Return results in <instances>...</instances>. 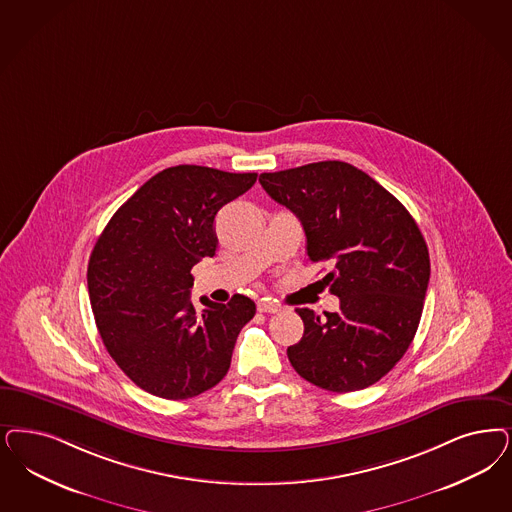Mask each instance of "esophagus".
<instances>
[{
	"label": "esophagus",
	"instance_id": "obj_1",
	"mask_svg": "<svg viewBox=\"0 0 512 512\" xmlns=\"http://www.w3.org/2000/svg\"><path fill=\"white\" fill-rule=\"evenodd\" d=\"M257 310L263 314H278L282 310V306L274 300L263 299L257 302Z\"/></svg>",
	"mask_w": 512,
	"mask_h": 512
}]
</instances>
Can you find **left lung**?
Instances as JSON below:
<instances>
[{
	"label": "left lung",
	"instance_id": "left-lung-1",
	"mask_svg": "<svg viewBox=\"0 0 512 512\" xmlns=\"http://www.w3.org/2000/svg\"><path fill=\"white\" fill-rule=\"evenodd\" d=\"M299 217L312 263L340 299L325 318L297 308L304 335L287 348L293 369L321 389L369 388L405 355L422 318L429 251L405 206L363 170L323 160L259 177Z\"/></svg>",
	"mask_w": 512,
	"mask_h": 512
}]
</instances>
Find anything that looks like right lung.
Segmentation results:
<instances>
[{"instance_id": "right-lung-1", "label": "right lung", "mask_w": 512, "mask_h": 512, "mask_svg": "<svg viewBox=\"0 0 512 512\" xmlns=\"http://www.w3.org/2000/svg\"><path fill=\"white\" fill-rule=\"evenodd\" d=\"M257 174L181 164L145 181L109 219L90 255V306L107 352L151 395L189 399L219 384L255 302H191V268L217 247L215 215Z\"/></svg>"}]
</instances>
